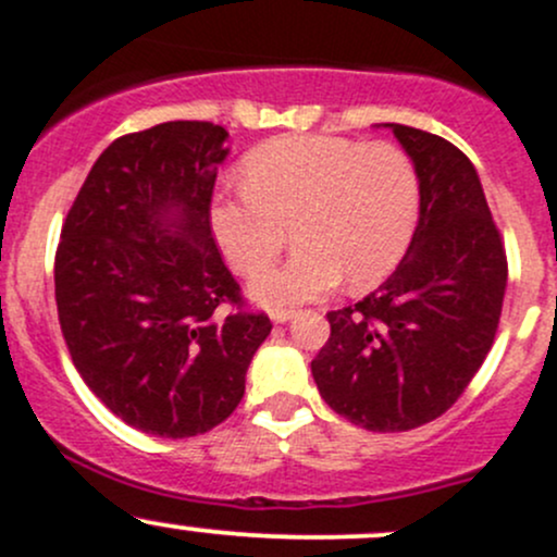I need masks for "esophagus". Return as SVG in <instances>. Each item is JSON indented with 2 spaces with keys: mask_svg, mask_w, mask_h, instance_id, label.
<instances>
[{
  "mask_svg": "<svg viewBox=\"0 0 557 557\" xmlns=\"http://www.w3.org/2000/svg\"><path fill=\"white\" fill-rule=\"evenodd\" d=\"M294 309H274L272 323H288V320H294Z\"/></svg>",
  "mask_w": 557,
  "mask_h": 557,
  "instance_id": "obj_1",
  "label": "esophagus"
}]
</instances>
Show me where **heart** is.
<instances>
[{"instance_id":"heart-1","label":"heart","mask_w":557,"mask_h":557,"mask_svg":"<svg viewBox=\"0 0 557 557\" xmlns=\"http://www.w3.org/2000/svg\"><path fill=\"white\" fill-rule=\"evenodd\" d=\"M243 195L215 197L208 221L221 256L253 274L282 249L288 225L299 250L256 274L263 307H288L386 277L419 221L421 186L411 157L389 140L283 136L256 146L239 165Z\"/></svg>"}]
</instances>
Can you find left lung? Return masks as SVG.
I'll list each match as a JSON object with an SVG mask.
<instances>
[{
  "instance_id": "left-lung-1",
  "label": "left lung",
  "mask_w": 557,
  "mask_h": 557,
  "mask_svg": "<svg viewBox=\"0 0 557 557\" xmlns=\"http://www.w3.org/2000/svg\"><path fill=\"white\" fill-rule=\"evenodd\" d=\"M392 127L419 173V224L395 272L355 307L327 312L312 360L320 395L371 432H406L446 413L483 366L502 318L507 253L465 151Z\"/></svg>"
}]
</instances>
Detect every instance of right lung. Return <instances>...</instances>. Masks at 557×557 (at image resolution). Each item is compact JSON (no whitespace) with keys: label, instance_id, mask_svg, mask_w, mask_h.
I'll use <instances>...</instances> for the list:
<instances>
[{"label":"right lung","instance_id":"1","mask_svg":"<svg viewBox=\"0 0 557 557\" xmlns=\"http://www.w3.org/2000/svg\"><path fill=\"white\" fill-rule=\"evenodd\" d=\"M230 133L162 122L103 149L55 250V304L74 368L125 424L195 437L239 406L272 331L248 312L210 232Z\"/></svg>","mask_w":557,"mask_h":557}]
</instances>
